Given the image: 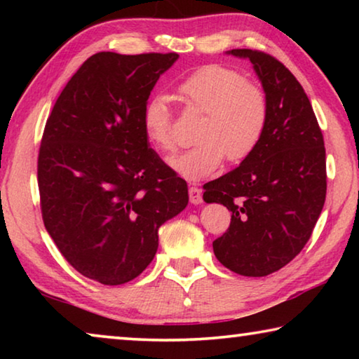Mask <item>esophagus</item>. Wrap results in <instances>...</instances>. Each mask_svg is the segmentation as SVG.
<instances>
[{"label": "esophagus", "mask_w": 359, "mask_h": 359, "mask_svg": "<svg viewBox=\"0 0 359 359\" xmlns=\"http://www.w3.org/2000/svg\"><path fill=\"white\" fill-rule=\"evenodd\" d=\"M188 194H190V203L194 205H199L203 204V193L199 188L196 187H190V190H188Z\"/></svg>", "instance_id": "obj_1"}]
</instances>
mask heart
<instances>
[{"instance_id":"1","label":"heart","mask_w":359,"mask_h":359,"mask_svg":"<svg viewBox=\"0 0 359 359\" xmlns=\"http://www.w3.org/2000/svg\"><path fill=\"white\" fill-rule=\"evenodd\" d=\"M179 96L187 107L203 112V118L196 130L199 142L168 158L172 171L190 180L205 179L222 166L224 156L229 163H241L257 150L269 115L267 98L238 71L203 66L180 82ZM142 126L156 149L175 147L172 114L165 96L155 95L145 102Z\"/></svg>"}]
</instances>
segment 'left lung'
Here are the masks:
<instances>
[{
	"label": "left lung",
	"mask_w": 359,
	"mask_h": 359,
	"mask_svg": "<svg viewBox=\"0 0 359 359\" xmlns=\"http://www.w3.org/2000/svg\"><path fill=\"white\" fill-rule=\"evenodd\" d=\"M226 55L250 60L269 115L257 150L205 184L203 198L233 214L226 233L212 244L217 259L239 276L264 277L311 239L326 198L325 142L306 92L280 62L250 48Z\"/></svg>",
	"instance_id": "obj_1"
}]
</instances>
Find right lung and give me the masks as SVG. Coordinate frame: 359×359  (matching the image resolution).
<instances>
[{
    "label": "right lung",
    "mask_w": 359,
    "mask_h": 359,
    "mask_svg": "<svg viewBox=\"0 0 359 359\" xmlns=\"http://www.w3.org/2000/svg\"><path fill=\"white\" fill-rule=\"evenodd\" d=\"M177 53L100 52L77 69L47 118L38 158L41 210L66 261L102 285L136 278L188 187L142 126L145 102Z\"/></svg>",
    "instance_id": "add662e5"
}]
</instances>
